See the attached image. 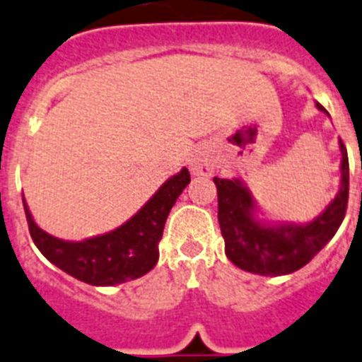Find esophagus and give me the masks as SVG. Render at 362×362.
<instances>
[{
  "instance_id": "34e87169",
  "label": "esophagus",
  "mask_w": 362,
  "mask_h": 362,
  "mask_svg": "<svg viewBox=\"0 0 362 362\" xmlns=\"http://www.w3.org/2000/svg\"><path fill=\"white\" fill-rule=\"evenodd\" d=\"M191 171H193V175H211L214 173V160L206 154L195 156L191 160Z\"/></svg>"
}]
</instances>
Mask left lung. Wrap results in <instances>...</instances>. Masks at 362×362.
I'll return each instance as SVG.
<instances>
[{
  "instance_id": "obj_1",
  "label": "left lung",
  "mask_w": 362,
  "mask_h": 362,
  "mask_svg": "<svg viewBox=\"0 0 362 362\" xmlns=\"http://www.w3.org/2000/svg\"><path fill=\"white\" fill-rule=\"evenodd\" d=\"M318 110L326 108L318 105ZM342 151L341 191L324 214L308 224L265 226L254 217V200L239 180L215 176L218 195V224L224 250L233 265L263 276H284L302 269L326 247L344 221L350 195V163Z\"/></svg>"
}]
</instances>
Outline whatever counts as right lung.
I'll return each instance as SVG.
<instances>
[{
    "mask_svg": "<svg viewBox=\"0 0 362 362\" xmlns=\"http://www.w3.org/2000/svg\"><path fill=\"white\" fill-rule=\"evenodd\" d=\"M189 182V171L182 169L156 191V195L129 223L114 232L81 243L51 238L36 226L25 202L23 208L33 241L53 265L84 284L106 287L139 278L156 265L160 257L158 243L162 239L167 215Z\"/></svg>",
    "mask_w": 362,
    "mask_h": 362,
    "instance_id": "add662e5",
    "label": "right lung"
}]
</instances>
